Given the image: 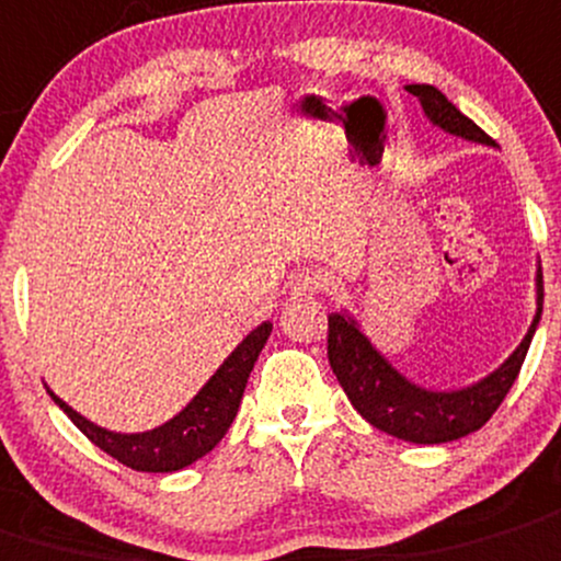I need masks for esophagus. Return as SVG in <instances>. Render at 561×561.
<instances>
[{"instance_id": "esophagus-1", "label": "esophagus", "mask_w": 561, "mask_h": 561, "mask_svg": "<svg viewBox=\"0 0 561 561\" xmlns=\"http://www.w3.org/2000/svg\"><path fill=\"white\" fill-rule=\"evenodd\" d=\"M325 287V279L320 271H301V274L290 276V293L293 296H318L320 290Z\"/></svg>"}]
</instances>
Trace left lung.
Returning <instances> with one entry per match:
<instances>
[{"label":"left lung","instance_id":"1","mask_svg":"<svg viewBox=\"0 0 561 561\" xmlns=\"http://www.w3.org/2000/svg\"><path fill=\"white\" fill-rule=\"evenodd\" d=\"M411 95L419 98L427 119L447 134L469 139V142L493 145L491 136L466 117L442 90L433 84H408ZM537 312L526 331L524 342L513 351V356L493 369L488 378L455 391H433L411 383L405 375L397 373L373 342L364 336L356 320L345 312L329 314V364L336 380L345 389L351 405L367 419L369 425L389 436L411 444H447L480 431L488 419L496 413L510 386L515 383L524 364L526 351L531 345L537 323L542 314V271L537 268Z\"/></svg>","mask_w":561,"mask_h":561}]
</instances>
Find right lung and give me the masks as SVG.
Instances as JSON below:
<instances>
[{
    "label": "right lung",
    "mask_w": 561,
    "mask_h": 561,
    "mask_svg": "<svg viewBox=\"0 0 561 561\" xmlns=\"http://www.w3.org/2000/svg\"><path fill=\"white\" fill-rule=\"evenodd\" d=\"M274 325L263 323L247 334V340L225 358L219 369L210 375L208 383L197 391L192 402L183 408L178 416L164 422L161 427L145 433H112L106 427L92 425L90 419L76 413L65 400H59L51 389V400L68 413V419L106 455H112L117 463L128 466L134 471H153V474H170L181 471L208 455L216 444L230 431L241 405L243 389H247L249 373L263 351Z\"/></svg>",
    "instance_id": "add662e5"
}]
</instances>
